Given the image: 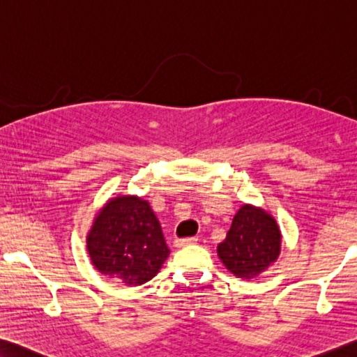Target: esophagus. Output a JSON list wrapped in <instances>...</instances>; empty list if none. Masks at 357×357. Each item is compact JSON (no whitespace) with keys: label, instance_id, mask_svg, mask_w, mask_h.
<instances>
[{"label":"esophagus","instance_id":"esophagus-1","mask_svg":"<svg viewBox=\"0 0 357 357\" xmlns=\"http://www.w3.org/2000/svg\"><path fill=\"white\" fill-rule=\"evenodd\" d=\"M197 238H178L174 241V246L178 248H184V246H190V245H195Z\"/></svg>","mask_w":357,"mask_h":357}]
</instances>
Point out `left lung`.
Here are the masks:
<instances>
[{
  "mask_svg": "<svg viewBox=\"0 0 357 357\" xmlns=\"http://www.w3.org/2000/svg\"><path fill=\"white\" fill-rule=\"evenodd\" d=\"M281 231L265 209L243 205L231 220L230 230L218 245V256L225 268L243 280L267 270L280 256Z\"/></svg>",
  "mask_w": 357,
  "mask_h": 357,
  "instance_id": "obj_1",
  "label": "left lung"
}]
</instances>
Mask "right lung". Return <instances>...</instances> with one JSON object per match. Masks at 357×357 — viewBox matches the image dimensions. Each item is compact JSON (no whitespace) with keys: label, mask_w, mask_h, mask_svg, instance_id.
Wrapping results in <instances>:
<instances>
[{"label":"right lung","mask_w":357,"mask_h":357,"mask_svg":"<svg viewBox=\"0 0 357 357\" xmlns=\"http://www.w3.org/2000/svg\"><path fill=\"white\" fill-rule=\"evenodd\" d=\"M87 251L100 273L139 286L154 278L169 250L149 202L137 195L111 199L87 235Z\"/></svg>","instance_id":"1"}]
</instances>
